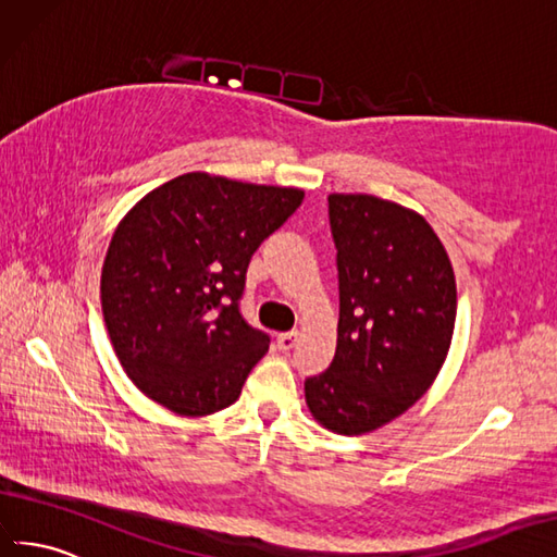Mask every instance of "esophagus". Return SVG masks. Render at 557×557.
I'll return each mask as SVG.
<instances>
[{"label": "esophagus", "instance_id": "esophagus-1", "mask_svg": "<svg viewBox=\"0 0 557 557\" xmlns=\"http://www.w3.org/2000/svg\"><path fill=\"white\" fill-rule=\"evenodd\" d=\"M298 341V331H287V333H280L277 336V347L282 349V352H287V349H292Z\"/></svg>", "mask_w": 557, "mask_h": 557}]
</instances>
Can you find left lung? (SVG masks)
Returning <instances> with one entry per match:
<instances>
[{"mask_svg":"<svg viewBox=\"0 0 557 557\" xmlns=\"http://www.w3.org/2000/svg\"><path fill=\"white\" fill-rule=\"evenodd\" d=\"M338 265V343L306 380V404L329 432L359 436L392 422L432 387L448 357L457 289L438 235L404 205L331 194Z\"/></svg>","mask_w":557,"mask_h":557,"instance_id":"obj_1","label":"left lung"}]
</instances>
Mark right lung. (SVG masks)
Returning a JSON list of instances; mask_svg holds the SVG:
<instances>
[{"mask_svg":"<svg viewBox=\"0 0 557 557\" xmlns=\"http://www.w3.org/2000/svg\"><path fill=\"white\" fill-rule=\"evenodd\" d=\"M304 196L186 172L121 219L102 265V314L141 394L188 418L237 401L270 345L240 314L247 265Z\"/></svg>","mask_w":557,"mask_h":557,"instance_id":"obj_1","label":"right lung"}]
</instances>
